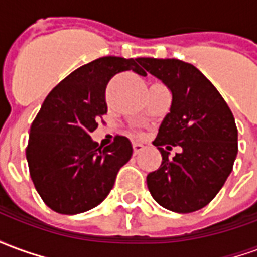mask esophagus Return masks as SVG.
Masks as SVG:
<instances>
[{
	"label": "esophagus",
	"instance_id": "34e87169",
	"mask_svg": "<svg viewBox=\"0 0 257 257\" xmlns=\"http://www.w3.org/2000/svg\"><path fill=\"white\" fill-rule=\"evenodd\" d=\"M145 149V146L142 145V143H138V142H134V154L136 156V154H139L140 151Z\"/></svg>",
	"mask_w": 257,
	"mask_h": 257
}]
</instances>
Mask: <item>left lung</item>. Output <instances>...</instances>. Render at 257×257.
Returning a JSON list of instances; mask_svg holds the SVG:
<instances>
[{
    "mask_svg": "<svg viewBox=\"0 0 257 257\" xmlns=\"http://www.w3.org/2000/svg\"><path fill=\"white\" fill-rule=\"evenodd\" d=\"M138 62L172 92L171 111L153 142L161 153V167L147 175V187L165 209L195 212L215 198L231 173L238 153L234 115L219 90L193 64L179 59ZM172 145L184 151L169 159L166 150Z\"/></svg>",
    "mask_w": 257,
    "mask_h": 257,
    "instance_id": "obj_1",
    "label": "left lung"
}]
</instances>
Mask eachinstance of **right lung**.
<instances>
[{"label": "right lung", "instance_id": "obj_1", "mask_svg": "<svg viewBox=\"0 0 257 257\" xmlns=\"http://www.w3.org/2000/svg\"><path fill=\"white\" fill-rule=\"evenodd\" d=\"M138 59L104 56L81 66L53 88L31 123L26 158L42 201L62 215L95 208L132 157V145L117 135L101 147L90 134L107 112L106 86L118 73L146 75Z\"/></svg>", "mask_w": 257, "mask_h": 257}]
</instances>
